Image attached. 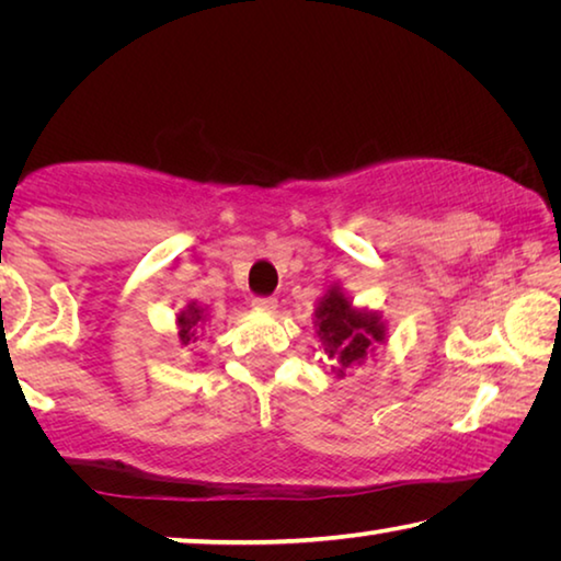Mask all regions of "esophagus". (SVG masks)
<instances>
[{
    "label": "esophagus",
    "mask_w": 561,
    "mask_h": 561,
    "mask_svg": "<svg viewBox=\"0 0 561 561\" xmlns=\"http://www.w3.org/2000/svg\"><path fill=\"white\" fill-rule=\"evenodd\" d=\"M252 307L257 311H274L277 309V301H274L272 297H257L252 301Z\"/></svg>",
    "instance_id": "obj_1"
}]
</instances>
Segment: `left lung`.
I'll return each instance as SVG.
<instances>
[{
  "label": "left lung",
  "mask_w": 561,
  "mask_h": 561,
  "mask_svg": "<svg viewBox=\"0 0 561 561\" xmlns=\"http://www.w3.org/2000/svg\"><path fill=\"white\" fill-rule=\"evenodd\" d=\"M314 317L317 336L324 344L327 356L336 358L339 376H344L348 366L364 364V358L374 354L376 344L386 341V324L381 314L356 309L339 287H331L321 297Z\"/></svg>",
  "instance_id": "1"
}]
</instances>
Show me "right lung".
<instances>
[{
	"instance_id": "1",
	"label": "right lung",
	"mask_w": 561,
	"mask_h": 561,
	"mask_svg": "<svg viewBox=\"0 0 561 561\" xmlns=\"http://www.w3.org/2000/svg\"><path fill=\"white\" fill-rule=\"evenodd\" d=\"M203 321H205V311L197 307L195 301H190L187 307L178 314L180 344H183V346L195 344V341H197V329H201Z\"/></svg>"
}]
</instances>
